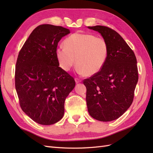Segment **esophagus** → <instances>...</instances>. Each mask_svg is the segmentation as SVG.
<instances>
[{
    "label": "esophagus",
    "mask_w": 153,
    "mask_h": 153,
    "mask_svg": "<svg viewBox=\"0 0 153 153\" xmlns=\"http://www.w3.org/2000/svg\"><path fill=\"white\" fill-rule=\"evenodd\" d=\"M75 82H76V84H78V83H80V82H82V80L79 79V78H75Z\"/></svg>",
    "instance_id": "1"
}]
</instances>
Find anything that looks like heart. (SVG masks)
Segmentation results:
<instances>
[{"instance_id":"b5f03b06","label":"heart","mask_w":153,"mask_h":153,"mask_svg":"<svg viewBox=\"0 0 153 153\" xmlns=\"http://www.w3.org/2000/svg\"><path fill=\"white\" fill-rule=\"evenodd\" d=\"M64 45L56 48L55 55L60 67L66 71L70 70L76 60L78 73L94 75L102 69L108 58L107 42L94 34L76 32L64 40Z\"/></svg>"}]
</instances>
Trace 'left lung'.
<instances>
[{
	"label": "left lung",
	"instance_id": "left-lung-1",
	"mask_svg": "<svg viewBox=\"0 0 153 153\" xmlns=\"http://www.w3.org/2000/svg\"><path fill=\"white\" fill-rule=\"evenodd\" d=\"M88 28L98 31L108 45V55L101 70L84 80L86 102L92 117L114 121L131 106L138 75L133 51L116 31L106 26Z\"/></svg>",
	"mask_w": 153,
	"mask_h": 153
}]
</instances>
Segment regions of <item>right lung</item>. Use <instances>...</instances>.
I'll return each mask as SVG.
<instances>
[{
    "instance_id": "right-lung-1",
    "label": "right lung",
    "mask_w": 153,
    "mask_h": 153,
    "mask_svg": "<svg viewBox=\"0 0 153 153\" xmlns=\"http://www.w3.org/2000/svg\"><path fill=\"white\" fill-rule=\"evenodd\" d=\"M69 33L61 26L40 25L18 54L15 88L20 107L40 124H53L62 118L66 98L75 86L73 77L59 66L55 55L59 41Z\"/></svg>"
}]
</instances>
